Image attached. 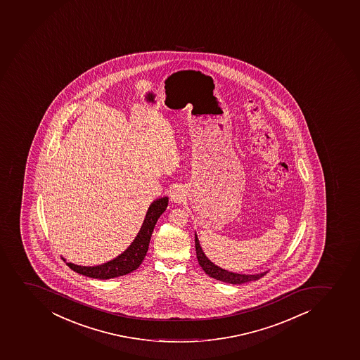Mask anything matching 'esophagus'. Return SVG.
Segmentation results:
<instances>
[{"label":"esophagus","mask_w":360,"mask_h":360,"mask_svg":"<svg viewBox=\"0 0 360 360\" xmlns=\"http://www.w3.org/2000/svg\"><path fill=\"white\" fill-rule=\"evenodd\" d=\"M171 200L174 203H182L186 200V189L182 186H174L170 193Z\"/></svg>","instance_id":"esophagus-1"}]
</instances>
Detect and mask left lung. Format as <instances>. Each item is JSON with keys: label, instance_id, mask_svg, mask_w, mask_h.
I'll return each mask as SVG.
<instances>
[{"label": "left lung", "instance_id": "left-lung-1", "mask_svg": "<svg viewBox=\"0 0 360 360\" xmlns=\"http://www.w3.org/2000/svg\"><path fill=\"white\" fill-rule=\"evenodd\" d=\"M195 247H196L197 259H198V264H200L202 269L210 278H216L219 281L226 282V283H231V285H241L245 282L259 280L268 273V271H264V273H259V274H238V273H233V271L222 269L219 266H216L215 264H212V261L205 256L196 233H195Z\"/></svg>", "mask_w": 360, "mask_h": 360}]
</instances>
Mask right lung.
Returning a JSON list of instances; mask_svg holds the SVG:
<instances>
[{"label":"right lung","mask_w":360,"mask_h":360,"mask_svg":"<svg viewBox=\"0 0 360 360\" xmlns=\"http://www.w3.org/2000/svg\"><path fill=\"white\" fill-rule=\"evenodd\" d=\"M167 202H169V198L165 196L153 200L150 204L148 212L145 215L144 222L141 224V230L134 242L125 252H122L115 259L108 261L106 264L93 266V267L78 266V264H71V262H66L67 266L79 274L85 275V276L92 278H101V280L118 278V276H122V275H127L131 271H136L141 266L146 252H148V243L151 240L153 228L156 226L160 215L167 210ZM63 261H66V259H63Z\"/></svg>","instance_id":"obj_1"}]
</instances>
